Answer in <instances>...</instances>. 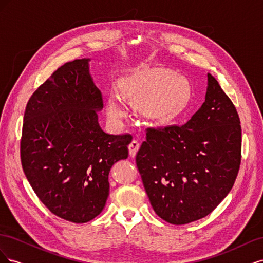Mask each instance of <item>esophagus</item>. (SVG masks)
<instances>
[{"instance_id": "esophagus-1", "label": "esophagus", "mask_w": 263, "mask_h": 263, "mask_svg": "<svg viewBox=\"0 0 263 263\" xmlns=\"http://www.w3.org/2000/svg\"><path fill=\"white\" fill-rule=\"evenodd\" d=\"M139 147H140V144L139 142L137 141V140H132V142L129 144V146H128V149H129V156L130 157H135L136 156V154H137V151H138V149H139Z\"/></svg>"}]
</instances>
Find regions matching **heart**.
<instances>
[{"label":"heart","instance_id":"obj_1","mask_svg":"<svg viewBox=\"0 0 263 263\" xmlns=\"http://www.w3.org/2000/svg\"><path fill=\"white\" fill-rule=\"evenodd\" d=\"M119 91L124 99L139 104L145 115L160 121L180 114L189 99L187 83L173 71L161 67L140 69L123 80ZM107 114L113 119L124 115V106L116 95L107 99Z\"/></svg>","mask_w":263,"mask_h":263}]
</instances>
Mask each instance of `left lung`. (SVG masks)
<instances>
[{"mask_svg": "<svg viewBox=\"0 0 263 263\" xmlns=\"http://www.w3.org/2000/svg\"><path fill=\"white\" fill-rule=\"evenodd\" d=\"M241 160L233 102L208 73L205 102L182 126L149 128L136 163L153 209L173 225L212 213L232 190Z\"/></svg>", "mask_w": 263, "mask_h": 263, "instance_id": "8db88e82", "label": "left lung"}]
</instances>
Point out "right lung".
<instances>
[{"label": "right lung", "instance_id": "obj_1", "mask_svg": "<svg viewBox=\"0 0 263 263\" xmlns=\"http://www.w3.org/2000/svg\"><path fill=\"white\" fill-rule=\"evenodd\" d=\"M89 58L65 63L31 95L21 159L29 184L58 217L82 224L103 211L112 165L128 157L130 135L103 132L100 90Z\"/></svg>", "mask_w": 263, "mask_h": 263}]
</instances>
